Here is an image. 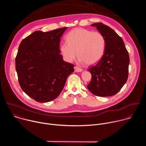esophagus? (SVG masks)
<instances>
[{"mask_svg":"<svg viewBox=\"0 0 146 146\" xmlns=\"http://www.w3.org/2000/svg\"><path fill=\"white\" fill-rule=\"evenodd\" d=\"M74 71H75V72H81L82 71V70L81 68H80L77 66H75L74 67Z\"/></svg>","mask_w":146,"mask_h":146,"instance_id":"obj_1","label":"esophagus"}]
</instances>
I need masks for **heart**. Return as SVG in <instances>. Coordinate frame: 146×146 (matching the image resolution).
Wrapping results in <instances>:
<instances>
[{
	"label": "heart",
	"mask_w": 146,
	"mask_h": 146,
	"mask_svg": "<svg viewBox=\"0 0 146 146\" xmlns=\"http://www.w3.org/2000/svg\"><path fill=\"white\" fill-rule=\"evenodd\" d=\"M66 39L67 42L61 43L60 50L66 62H72L77 52L80 63L92 65L98 63L105 52L106 39L99 32L76 28L68 33Z\"/></svg>",
	"instance_id": "obj_1"
}]
</instances>
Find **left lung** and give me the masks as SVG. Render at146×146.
<instances>
[{
	"mask_svg": "<svg viewBox=\"0 0 146 146\" xmlns=\"http://www.w3.org/2000/svg\"><path fill=\"white\" fill-rule=\"evenodd\" d=\"M92 27L105 37L106 47L102 59L87 70L92 75L87 87L94 95L101 97L115 95L128 77L129 56L122 38L111 28L102 23Z\"/></svg>",
	"mask_w": 146,
	"mask_h": 146,
	"instance_id": "8db88e82",
	"label": "left lung"
}]
</instances>
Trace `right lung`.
Segmentation results:
<instances>
[{"instance_id":"right-lung-1","label":"right lung","mask_w":146,"mask_h":146,"mask_svg":"<svg viewBox=\"0 0 146 146\" xmlns=\"http://www.w3.org/2000/svg\"><path fill=\"white\" fill-rule=\"evenodd\" d=\"M66 29L35 31L19 46L15 69L20 87L38 102L56 99L74 72V65L65 62L60 54V37Z\"/></svg>"}]
</instances>
